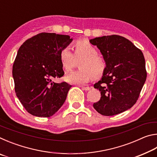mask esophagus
<instances>
[{"mask_svg": "<svg viewBox=\"0 0 157 157\" xmlns=\"http://www.w3.org/2000/svg\"><path fill=\"white\" fill-rule=\"evenodd\" d=\"M82 89L84 90V91H89L90 89H91V87L89 86H82Z\"/></svg>", "mask_w": 157, "mask_h": 157, "instance_id": "obj_1", "label": "esophagus"}]
</instances>
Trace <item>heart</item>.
<instances>
[{
    "label": "heart",
    "instance_id": "1",
    "mask_svg": "<svg viewBox=\"0 0 157 157\" xmlns=\"http://www.w3.org/2000/svg\"><path fill=\"white\" fill-rule=\"evenodd\" d=\"M60 61L63 69L71 71L79 63L78 71H74L66 76V79L70 83L84 84L93 77L100 78L107 69V62L105 59L98 55L97 49L88 41H77L74 46V54L68 47L61 50Z\"/></svg>",
    "mask_w": 157,
    "mask_h": 157
}]
</instances>
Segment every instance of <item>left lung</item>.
Here are the masks:
<instances>
[{
	"label": "left lung",
	"mask_w": 157,
	"mask_h": 157,
	"mask_svg": "<svg viewBox=\"0 0 157 157\" xmlns=\"http://www.w3.org/2000/svg\"><path fill=\"white\" fill-rule=\"evenodd\" d=\"M91 44L100 49L107 62L102 79L94 84L100 100L94 107L103 116H114L134 106L147 78L141 50L128 39L116 35L96 37Z\"/></svg>",
	"instance_id": "obj_1"
}]
</instances>
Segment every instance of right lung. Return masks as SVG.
Wrapping results in <instances>:
<instances>
[{
    "label": "right lung",
    "mask_w": 157,
    "mask_h": 157,
    "mask_svg": "<svg viewBox=\"0 0 157 157\" xmlns=\"http://www.w3.org/2000/svg\"><path fill=\"white\" fill-rule=\"evenodd\" d=\"M72 41L68 35L41 33L21 45L12 67L17 96L32 115L48 118L64 103L71 84L55 83L64 75L61 50Z\"/></svg>",
    "instance_id": "1"
}]
</instances>
